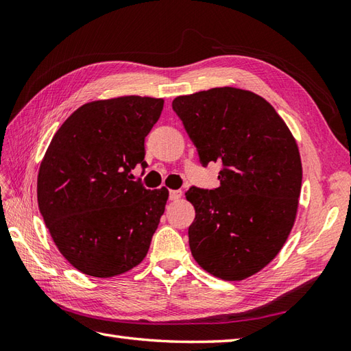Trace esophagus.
<instances>
[{
	"mask_svg": "<svg viewBox=\"0 0 351 351\" xmlns=\"http://www.w3.org/2000/svg\"><path fill=\"white\" fill-rule=\"evenodd\" d=\"M169 197H170V200H180L182 197V191L181 190H170Z\"/></svg>",
	"mask_w": 351,
	"mask_h": 351,
	"instance_id": "1",
	"label": "esophagus"
}]
</instances>
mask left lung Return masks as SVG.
Segmentation results:
<instances>
[{"label":"left lung","mask_w":351,"mask_h":351,"mask_svg":"<svg viewBox=\"0 0 351 351\" xmlns=\"http://www.w3.org/2000/svg\"><path fill=\"white\" fill-rule=\"evenodd\" d=\"M204 166L221 162L220 185L191 187L196 211L191 255L223 280H244L278 256L294 226L302 160L285 121L263 96L237 87L178 96L171 102Z\"/></svg>","instance_id":"obj_1"}]
</instances>
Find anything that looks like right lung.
<instances>
[{
  "instance_id": "1",
  "label": "right lung",
  "mask_w": 351,
  "mask_h": 351,
  "mask_svg": "<svg viewBox=\"0 0 351 351\" xmlns=\"http://www.w3.org/2000/svg\"><path fill=\"white\" fill-rule=\"evenodd\" d=\"M164 99L119 96L87 102L66 119L43 155L37 202L57 249L81 273L113 278L147 255L169 190H147L131 170Z\"/></svg>"
}]
</instances>
